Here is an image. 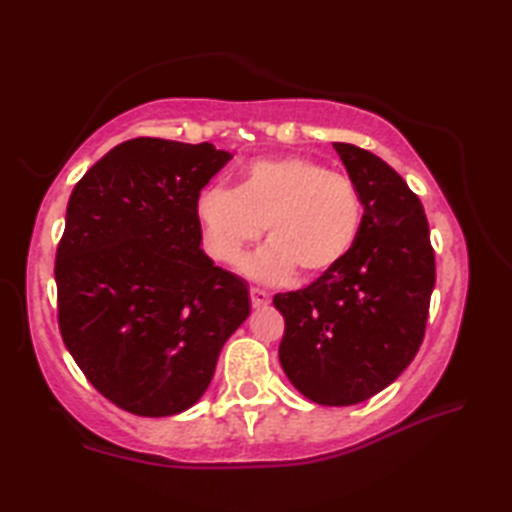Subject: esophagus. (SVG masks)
<instances>
[{
    "mask_svg": "<svg viewBox=\"0 0 512 512\" xmlns=\"http://www.w3.org/2000/svg\"><path fill=\"white\" fill-rule=\"evenodd\" d=\"M250 301H253L255 308H262V306H268L270 297H268V292L262 288H250Z\"/></svg>",
    "mask_w": 512,
    "mask_h": 512,
    "instance_id": "34e87169",
    "label": "esophagus"
}]
</instances>
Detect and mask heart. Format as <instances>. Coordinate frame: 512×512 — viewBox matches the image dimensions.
Instances as JSON below:
<instances>
[{
  "instance_id": "heart-1",
  "label": "heart",
  "mask_w": 512,
  "mask_h": 512,
  "mask_svg": "<svg viewBox=\"0 0 512 512\" xmlns=\"http://www.w3.org/2000/svg\"><path fill=\"white\" fill-rule=\"evenodd\" d=\"M198 217L217 262L235 264L266 226L270 244L246 262L250 277L277 281L295 268L301 277H319L352 250L363 200L343 173L303 156H279L250 162L235 189H206Z\"/></svg>"
}]
</instances>
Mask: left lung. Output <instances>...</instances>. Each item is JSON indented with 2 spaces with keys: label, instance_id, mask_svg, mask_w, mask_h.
Returning a JSON list of instances; mask_svg holds the SVG:
<instances>
[{
  "label": "left lung",
  "instance_id": "8db88e82",
  "mask_svg": "<svg viewBox=\"0 0 512 512\" xmlns=\"http://www.w3.org/2000/svg\"><path fill=\"white\" fill-rule=\"evenodd\" d=\"M363 200L356 242L310 286L275 295L286 330L279 361L312 402L347 407L376 396L418 354L436 286L418 195L385 160L334 143Z\"/></svg>",
  "mask_w": 512,
  "mask_h": 512
}]
</instances>
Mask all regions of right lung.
<instances>
[{
    "label": "right lung",
    "mask_w": 512,
    "mask_h": 512,
    "mask_svg": "<svg viewBox=\"0 0 512 512\" xmlns=\"http://www.w3.org/2000/svg\"><path fill=\"white\" fill-rule=\"evenodd\" d=\"M233 156L134 138L76 182L57 248L59 330L85 378L136 416L193 407L250 314L242 277L200 248V191Z\"/></svg>",
    "instance_id": "add662e5"
}]
</instances>
